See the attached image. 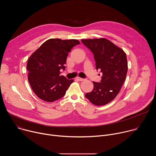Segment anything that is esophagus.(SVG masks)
<instances>
[{"label": "esophagus", "instance_id": "obj_1", "mask_svg": "<svg viewBox=\"0 0 156 156\" xmlns=\"http://www.w3.org/2000/svg\"><path fill=\"white\" fill-rule=\"evenodd\" d=\"M76 80H78V81H84V79L82 78H80V77H77L76 78Z\"/></svg>", "mask_w": 156, "mask_h": 156}]
</instances>
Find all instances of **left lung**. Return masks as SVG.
Here are the masks:
<instances>
[{"label":"left lung","instance_id":"obj_1","mask_svg":"<svg viewBox=\"0 0 156 156\" xmlns=\"http://www.w3.org/2000/svg\"><path fill=\"white\" fill-rule=\"evenodd\" d=\"M81 42L93 53L96 69L102 73L101 82L93 81V90L85 96L95 105H104L115 98L126 79V54L105 38L81 39Z\"/></svg>","mask_w":156,"mask_h":156}]
</instances>
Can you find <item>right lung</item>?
Listing matches in <instances>:
<instances>
[{"mask_svg":"<svg viewBox=\"0 0 156 156\" xmlns=\"http://www.w3.org/2000/svg\"><path fill=\"white\" fill-rule=\"evenodd\" d=\"M80 42L77 39H49L29 57L28 79L33 92L41 99L54 102L62 98L73 82L60 75L65 70L69 52Z\"/></svg>","mask_w":156,"mask_h":156,"instance_id":"obj_1","label":"right lung"}]
</instances>
